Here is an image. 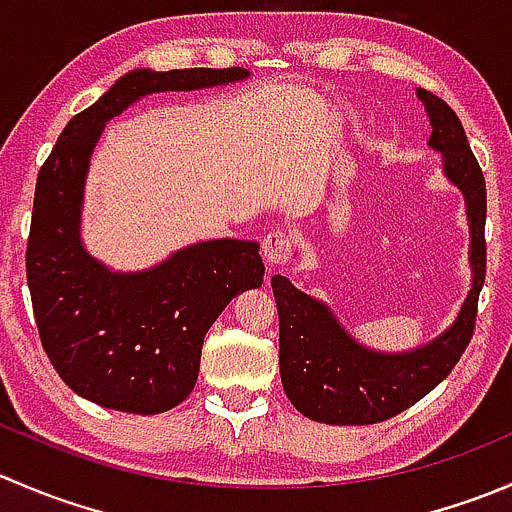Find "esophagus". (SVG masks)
I'll return each mask as SVG.
<instances>
[{"label": "esophagus", "mask_w": 512, "mask_h": 512, "mask_svg": "<svg viewBox=\"0 0 512 512\" xmlns=\"http://www.w3.org/2000/svg\"><path fill=\"white\" fill-rule=\"evenodd\" d=\"M289 255H292V237L287 235V232L277 230V232H270V235L262 240V260L267 262V267H280L285 265L289 260Z\"/></svg>", "instance_id": "obj_1"}]
</instances>
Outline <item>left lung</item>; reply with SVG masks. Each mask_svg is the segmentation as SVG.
<instances>
[{
  "label": "left lung",
  "instance_id": "left-lung-1",
  "mask_svg": "<svg viewBox=\"0 0 512 512\" xmlns=\"http://www.w3.org/2000/svg\"><path fill=\"white\" fill-rule=\"evenodd\" d=\"M416 96L431 123L428 148L441 153L443 178L461 190L466 203L471 289L441 334L406 352H381L361 344L324 299L302 292L287 277H272L282 386L294 409L312 421L366 426L401 414L451 374L471 342L485 280V180L453 108L423 89Z\"/></svg>",
  "mask_w": 512,
  "mask_h": 512
}]
</instances>
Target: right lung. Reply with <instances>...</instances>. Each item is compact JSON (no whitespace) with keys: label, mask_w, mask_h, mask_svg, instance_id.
Returning a JSON list of instances; mask_svg holds the SVG:
<instances>
[{"label":"right lung","mask_w":512,"mask_h":512,"mask_svg":"<svg viewBox=\"0 0 512 512\" xmlns=\"http://www.w3.org/2000/svg\"><path fill=\"white\" fill-rule=\"evenodd\" d=\"M250 79L240 69H133L61 131L36 178L27 280L36 327L69 389L103 409L163 414L188 399L220 312L262 285L260 242L218 237L146 270H113L81 237L91 156L111 118L141 98Z\"/></svg>","instance_id":"1"}]
</instances>
